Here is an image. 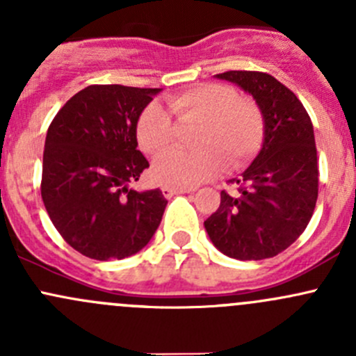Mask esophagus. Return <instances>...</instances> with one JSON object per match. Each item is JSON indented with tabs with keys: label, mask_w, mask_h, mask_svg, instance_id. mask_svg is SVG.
<instances>
[{
	"label": "esophagus",
	"mask_w": 356,
	"mask_h": 356,
	"mask_svg": "<svg viewBox=\"0 0 356 356\" xmlns=\"http://www.w3.org/2000/svg\"><path fill=\"white\" fill-rule=\"evenodd\" d=\"M161 193H163L165 198H172L175 195H184V193H191L189 189H179V188H170V186H163L161 188Z\"/></svg>",
	"instance_id": "34e87169"
}]
</instances>
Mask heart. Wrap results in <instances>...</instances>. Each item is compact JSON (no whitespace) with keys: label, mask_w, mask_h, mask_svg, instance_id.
Segmentation results:
<instances>
[{"label":"heart","mask_w":356,"mask_h":356,"mask_svg":"<svg viewBox=\"0 0 356 356\" xmlns=\"http://www.w3.org/2000/svg\"><path fill=\"white\" fill-rule=\"evenodd\" d=\"M168 106L181 122H195V152H168L153 163L156 182L170 188H193L220 165L234 168L261 145L264 118L254 103L241 99L231 86L203 84L174 96ZM139 148L148 155L163 153L174 141L172 118L163 106H146L136 124Z\"/></svg>","instance_id":"heart-1"}]
</instances>
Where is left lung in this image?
Instances as JSON below:
<instances>
[{"label":"left lung","mask_w":356,"mask_h":356,"mask_svg":"<svg viewBox=\"0 0 356 356\" xmlns=\"http://www.w3.org/2000/svg\"><path fill=\"white\" fill-rule=\"evenodd\" d=\"M253 96L264 118V143L239 179L236 195L204 220L213 246L236 260H264L289 248L307 229L318 196L314 125L293 91L264 72L215 75Z\"/></svg>","instance_id":"obj_1"}]
</instances>
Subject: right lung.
<instances>
[{"label":"right lung","mask_w":356,"mask_h":356,"mask_svg":"<svg viewBox=\"0 0 356 356\" xmlns=\"http://www.w3.org/2000/svg\"><path fill=\"white\" fill-rule=\"evenodd\" d=\"M161 89L88 86L62 106L48 129L41 196L56 231L79 253L122 260L149 243L167 200L160 189L136 191L148 160L136 124Z\"/></svg>","instance_id":"1"}]
</instances>
